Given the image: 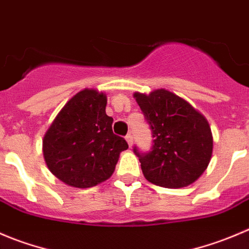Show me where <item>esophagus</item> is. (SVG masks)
<instances>
[{"mask_svg": "<svg viewBox=\"0 0 249 249\" xmlns=\"http://www.w3.org/2000/svg\"><path fill=\"white\" fill-rule=\"evenodd\" d=\"M125 140H127L129 147L132 146V144H133V134H132V133H128V134L125 135Z\"/></svg>", "mask_w": 249, "mask_h": 249, "instance_id": "esophagus-1", "label": "esophagus"}]
</instances>
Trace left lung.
<instances>
[{
	"instance_id": "1",
	"label": "left lung",
	"mask_w": 249,
	"mask_h": 249,
	"mask_svg": "<svg viewBox=\"0 0 249 249\" xmlns=\"http://www.w3.org/2000/svg\"><path fill=\"white\" fill-rule=\"evenodd\" d=\"M152 135L146 154L134 146L146 180L168 189L188 186L206 171L213 137L203 115L186 100L166 89L134 93Z\"/></svg>"
}]
</instances>
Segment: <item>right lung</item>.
<instances>
[{"instance_id":"obj_1","label":"right lung","mask_w":249,"mask_h":249,"mask_svg":"<svg viewBox=\"0 0 249 249\" xmlns=\"http://www.w3.org/2000/svg\"><path fill=\"white\" fill-rule=\"evenodd\" d=\"M107 95L81 90L60 110L43 138L49 171L73 188H92L112 176L127 142L112 132Z\"/></svg>"}]
</instances>
